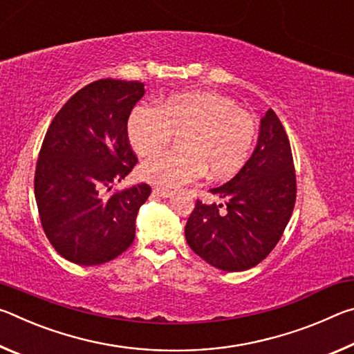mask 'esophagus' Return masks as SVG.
<instances>
[{"mask_svg": "<svg viewBox=\"0 0 354 354\" xmlns=\"http://www.w3.org/2000/svg\"><path fill=\"white\" fill-rule=\"evenodd\" d=\"M153 195L156 196H160V198H169V196L173 195V192L169 189H159V187H154L153 189Z\"/></svg>", "mask_w": 354, "mask_h": 354, "instance_id": "34e87169", "label": "esophagus"}]
</instances>
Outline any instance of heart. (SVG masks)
I'll return each instance as SVG.
<instances>
[{"label": "heart", "mask_w": 354, "mask_h": 354, "mask_svg": "<svg viewBox=\"0 0 354 354\" xmlns=\"http://www.w3.org/2000/svg\"><path fill=\"white\" fill-rule=\"evenodd\" d=\"M257 128L248 112L231 98L211 92L171 95L158 109L137 106L128 120V139L140 156L158 154L173 136H181L179 153L147 160L140 178L165 189L196 181L234 176L253 151Z\"/></svg>", "instance_id": "obj_1"}]
</instances>
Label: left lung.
Instances as JSON below:
<instances>
[{"mask_svg":"<svg viewBox=\"0 0 354 354\" xmlns=\"http://www.w3.org/2000/svg\"><path fill=\"white\" fill-rule=\"evenodd\" d=\"M211 194L226 200L225 206L196 200L185 225L189 247L225 272L257 266L277 247L297 198L290 142L272 109L261 120L251 158L231 181L211 189Z\"/></svg>","mask_w":354,"mask_h":354,"instance_id":"1","label":"left lung"}]
</instances>
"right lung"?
Returning a JSON list of instances; mask_svg holds the SVG:
<instances>
[{
  "mask_svg": "<svg viewBox=\"0 0 354 354\" xmlns=\"http://www.w3.org/2000/svg\"><path fill=\"white\" fill-rule=\"evenodd\" d=\"M143 87L109 77L87 84L56 113L41 143L34 176L41 226L57 253L77 266L115 259L136 237L151 187L109 192L137 164L128 118Z\"/></svg>",
  "mask_w": 354,
  "mask_h": 354,
  "instance_id": "right-lung-1",
  "label": "right lung"
}]
</instances>
